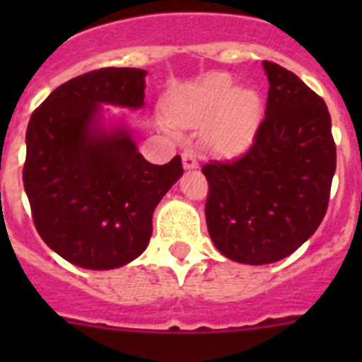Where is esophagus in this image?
Instances as JSON below:
<instances>
[{
    "label": "esophagus",
    "instance_id": "esophagus-1",
    "mask_svg": "<svg viewBox=\"0 0 362 362\" xmlns=\"http://www.w3.org/2000/svg\"><path fill=\"white\" fill-rule=\"evenodd\" d=\"M182 164H184L185 170H196V168H198V159H196V156L192 154V152H184V156H182Z\"/></svg>",
    "mask_w": 362,
    "mask_h": 362
}]
</instances>
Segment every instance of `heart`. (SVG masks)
I'll use <instances>...</instances> for the list:
<instances>
[{
	"mask_svg": "<svg viewBox=\"0 0 362 362\" xmlns=\"http://www.w3.org/2000/svg\"><path fill=\"white\" fill-rule=\"evenodd\" d=\"M168 115L178 126L208 124V148L221 158H238L254 141L262 119V101L254 89H236L226 73H211L177 94L168 105Z\"/></svg>",
	"mask_w": 362,
	"mask_h": 362,
	"instance_id": "obj_1",
	"label": "heart"
}]
</instances>
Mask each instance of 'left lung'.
Here are the masks:
<instances>
[{
  "mask_svg": "<svg viewBox=\"0 0 362 362\" xmlns=\"http://www.w3.org/2000/svg\"><path fill=\"white\" fill-rule=\"evenodd\" d=\"M264 120L245 156L204 164L206 226L222 255L269 264L296 252L322 222L337 171L326 103L289 69L262 61Z\"/></svg>",
  "mask_w": 362,
  "mask_h": 362,
  "instance_id": "left-lung-1",
  "label": "left lung"
}]
</instances>
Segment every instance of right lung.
Instances as JSON below:
<instances>
[{
    "mask_svg": "<svg viewBox=\"0 0 362 362\" xmlns=\"http://www.w3.org/2000/svg\"><path fill=\"white\" fill-rule=\"evenodd\" d=\"M138 68L75 76L33 112L23 180L43 242L71 264L113 269L136 259L152 236V215L182 177L180 156L151 164L124 120L107 122L103 105H145Z\"/></svg>",
    "mask_w": 362,
    "mask_h": 362,
    "instance_id": "right-lung-1",
    "label": "right lung"
}]
</instances>
